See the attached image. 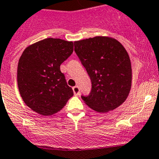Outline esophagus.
<instances>
[{"label": "esophagus", "instance_id": "obj_1", "mask_svg": "<svg viewBox=\"0 0 159 159\" xmlns=\"http://www.w3.org/2000/svg\"><path fill=\"white\" fill-rule=\"evenodd\" d=\"M73 92H74V95H76V96L79 95V93H80V89H79V87H78V86L73 87Z\"/></svg>", "mask_w": 159, "mask_h": 159}]
</instances>
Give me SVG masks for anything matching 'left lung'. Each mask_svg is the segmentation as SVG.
<instances>
[{
	"mask_svg": "<svg viewBox=\"0 0 159 159\" xmlns=\"http://www.w3.org/2000/svg\"><path fill=\"white\" fill-rule=\"evenodd\" d=\"M74 51L92 81L84 102L97 112H108L126 101L131 87V66L124 46L109 36L74 42Z\"/></svg>",
	"mask_w": 159,
	"mask_h": 159,
	"instance_id": "left-lung-1",
	"label": "left lung"
}]
</instances>
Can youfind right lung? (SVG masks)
I'll use <instances>...</instances> for the list:
<instances>
[{
  "mask_svg": "<svg viewBox=\"0 0 159 159\" xmlns=\"http://www.w3.org/2000/svg\"><path fill=\"white\" fill-rule=\"evenodd\" d=\"M74 43L48 38L25 48L19 59L17 84L23 101L32 111L46 116L62 109L74 93L60 65L70 56Z\"/></svg>",
  "mask_w": 159,
  "mask_h": 159,
  "instance_id": "right-lung-1",
  "label": "right lung"
}]
</instances>
